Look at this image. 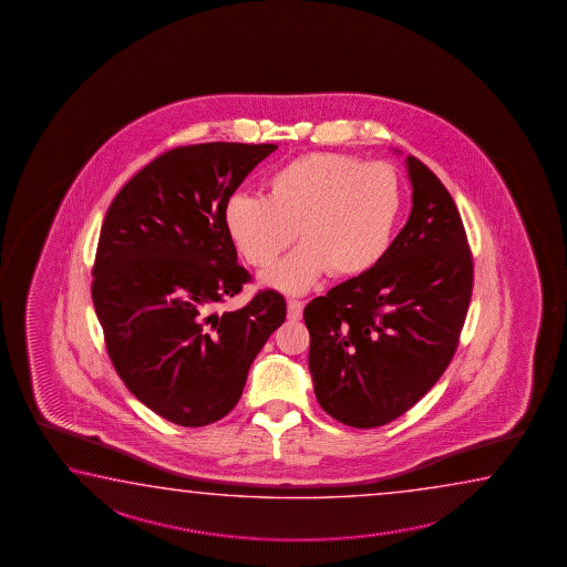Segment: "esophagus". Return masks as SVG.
<instances>
[{
	"instance_id": "34e87169",
	"label": "esophagus",
	"mask_w": 567,
	"mask_h": 567,
	"mask_svg": "<svg viewBox=\"0 0 567 567\" xmlns=\"http://www.w3.org/2000/svg\"><path fill=\"white\" fill-rule=\"evenodd\" d=\"M303 316V303L298 299H289L288 301V319L291 321H298Z\"/></svg>"
}]
</instances>
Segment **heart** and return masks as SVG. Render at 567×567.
<instances>
[{
    "label": "heart",
    "instance_id": "b5f03b06",
    "mask_svg": "<svg viewBox=\"0 0 567 567\" xmlns=\"http://www.w3.org/2000/svg\"><path fill=\"white\" fill-rule=\"evenodd\" d=\"M266 198L234 194L224 208L231 241L261 281L286 293L311 288L327 269L359 276L377 266L393 241L403 193L389 164L363 163L351 154L313 153L284 164L266 183Z\"/></svg>",
    "mask_w": 567,
    "mask_h": 567
}]
</instances>
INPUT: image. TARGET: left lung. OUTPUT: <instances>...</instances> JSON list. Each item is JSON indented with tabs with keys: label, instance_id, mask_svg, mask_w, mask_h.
<instances>
[{
	"label": "left lung",
	"instance_id": "8db88e82",
	"mask_svg": "<svg viewBox=\"0 0 567 567\" xmlns=\"http://www.w3.org/2000/svg\"><path fill=\"white\" fill-rule=\"evenodd\" d=\"M413 210L383 259L309 301V371L327 414L374 429L406 413L454 357L471 306V248L444 184L406 156Z\"/></svg>",
	"mask_w": 567,
	"mask_h": 567
}]
</instances>
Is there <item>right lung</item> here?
Here are the masks:
<instances>
[{
	"label": "right lung",
	"mask_w": 567,
	"mask_h": 567,
	"mask_svg": "<svg viewBox=\"0 0 567 567\" xmlns=\"http://www.w3.org/2000/svg\"><path fill=\"white\" fill-rule=\"evenodd\" d=\"M276 144L178 146L116 194L96 246L91 296L126 389L166 421L206 426L240 401L254 359L286 321V299L259 291L212 313L250 274L224 208Z\"/></svg>",
	"instance_id": "obj_1"
}]
</instances>
